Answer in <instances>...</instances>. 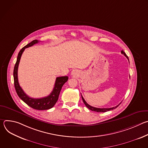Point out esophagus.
<instances>
[{
	"label": "esophagus",
	"instance_id": "1",
	"mask_svg": "<svg viewBox=\"0 0 148 148\" xmlns=\"http://www.w3.org/2000/svg\"><path fill=\"white\" fill-rule=\"evenodd\" d=\"M75 73V71H74H74H73V72H72V74H74Z\"/></svg>",
	"mask_w": 148,
	"mask_h": 148
}]
</instances>
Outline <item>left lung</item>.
<instances>
[{"mask_svg":"<svg viewBox=\"0 0 148 148\" xmlns=\"http://www.w3.org/2000/svg\"><path fill=\"white\" fill-rule=\"evenodd\" d=\"M121 53L123 54L126 58H128V60H129L128 57L127 56H126V54L123 51V50H122V51H121ZM81 97H82V101H83L84 104L86 105V106L88 109H90V110H91V111H95V112H107V111H109L114 110V109H115L116 108H117V107L119 106V105L121 104V102L119 104H118V105H116V107H112V108H95V107H93L91 106V105H90L89 104H88V103H87V102L85 101V99H84V98L82 97V95H81Z\"/></svg>","mask_w":148,"mask_h":148,"instance_id":"1","label":"left lung"}]
</instances>
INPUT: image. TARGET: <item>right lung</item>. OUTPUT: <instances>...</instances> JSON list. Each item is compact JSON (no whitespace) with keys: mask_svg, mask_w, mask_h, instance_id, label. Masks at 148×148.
Returning <instances> with one entry per match:
<instances>
[{"mask_svg":"<svg viewBox=\"0 0 148 148\" xmlns=\"http://www.w3.org/2000/svg\"><path fill=\"white\" fill-rule=\"evenodd\" d=\"M39 41H40L37 40H33L31 43H29L26 46L23 47L19 51L13 70L14 85L16 91L19 98L22 100H23L26 104H27L29 107L37 110H46L50 109L54 107V105L56 104L58 100V96L60 91L62 88V87L64 85V83H66L69 77L67 76L57 77L54 84V87L52 92L49 95L46 97H43L41 98H33L29 97L23 91L22 88L20 87L19 85L17 77V70L20 60L25 49L31 47L34 45L38 43Z\"/></svg>","mask_w":148,"mask_h":148,"instance_id":"add662e5","label":"right lung"}]
</instances>
